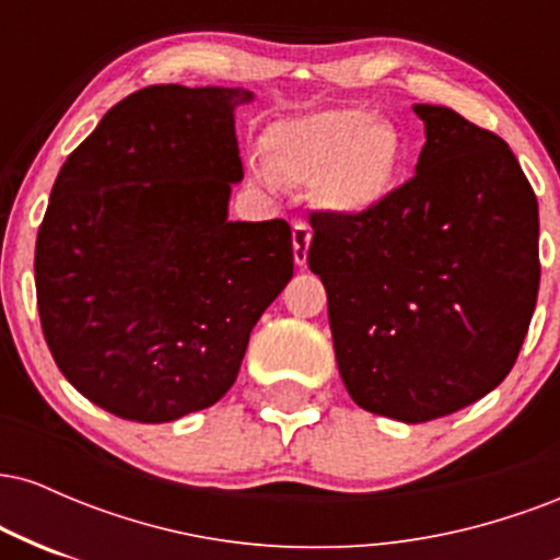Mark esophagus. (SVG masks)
<instances>
[{"mask_svg":"<svg viewBox=\"0 0 560 560\" xmlns=\"http://www.w3.org/2000/svg\"><path fill=\"white\" fill-rule=\"evenodd\" d=\"M311 240H313V231L307 223L298 221L292 226V255H294V262H298L300 268L307 266V247H311Z\"/></svg>","mask_w":560,"mask_h":560,"instance_id":"34e87169","label":"esophagus"}]
</instances>
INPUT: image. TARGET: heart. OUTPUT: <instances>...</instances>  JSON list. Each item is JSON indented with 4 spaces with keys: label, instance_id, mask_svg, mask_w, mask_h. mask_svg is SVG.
I'll return each mask as SVG.
<instances>
[{
    "label": "heart",
    "instance_id": "1",
    "mask_svg": "<svg viewBox=\"0 0 560 560\" xmlns=\"http://www.w3.org/2000/svg\"><path fill=\"white\" fill-rule=\"evenodd\" d=\"M400 133L358 107L294 115L262 137L266 165H253V182L276 189L311 184L313 197L334 215H363L392 191L400 168Z\"/></svg>",
    "mask_w": 560,
    "mask_h": 560
}]
</instances>
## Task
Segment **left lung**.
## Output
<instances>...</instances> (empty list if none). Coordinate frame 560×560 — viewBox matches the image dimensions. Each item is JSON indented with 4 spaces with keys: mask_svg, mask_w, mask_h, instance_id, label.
Segmentation results:
<instances>
[{
    "mask_svg": "<svg viewBox=\"0 0 560 560\" xmlns=\"http://www.w3.org/2000/svg\"><path fill=\"white\" fill-rule=\"evenodd\" d=\"M413 113L427 133L416 176L363 215H313L307 253L347 392L402 423L498 387L539 289L537 197L516 155L450 107Z\"/></svg>",
    "mask_w": 560,
    "mask_h": 560,
    "instance_id": "1",
    "label": "left lung"
}]
</instances>
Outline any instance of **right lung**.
Instances as JSON below:
<instances>
[{
	"mask_svg": "<svg viewBox=\"0 0 560 560\" xmlns=\"http://www.w3.org/2000/svg\"><path fill=\"white\" fill-rule=\"evenodd\" d=\"M247 89L147 86L57 173L36 300L62 376L107 413L165 423L236 382L249 331L294 273L284 221H229Z\"/></svg>",
	"mask_w": 560,
	"mask_h": 560,
	"instance_id": "right-lung-1",
	"label": "right lung"
}]
</instances>
